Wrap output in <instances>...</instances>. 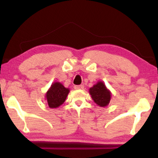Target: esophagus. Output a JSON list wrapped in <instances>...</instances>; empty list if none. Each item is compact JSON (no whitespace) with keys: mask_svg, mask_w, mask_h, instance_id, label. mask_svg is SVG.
<instances>
[{"mask_svg":"<svg viewBox=\"0 0 158 158\" xmlns=\"http://www.w3.org/2000/svg\"><path fill=\"white\" fill-rule=\"evenodd\" d=\"M74 88H75V89H77V90H79V89H83V88H84V86H83L82 85H75V86H74Z\"/></svg>","mask_w":158,"mask_h":158,"instance_id":"34e87169","label":"esophagus"}]
</instances>
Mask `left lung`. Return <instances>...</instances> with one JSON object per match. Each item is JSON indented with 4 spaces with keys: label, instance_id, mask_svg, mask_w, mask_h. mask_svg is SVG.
<instances>
[{
    "label": "left lung",
    "instance_id": "1",
    "mask_svg": "<svg viewBox=\"0 0 158 158\" xmlns=\"http://www.w3.org/2000/svg\"><path fill=\"white\" fill-rule=\"evenodd\" d=\"M92 99L98 106L105 107L108 106L110 99V93L102 81L94 85L89 90Z\"/></svg>",
    "mask_w": 158,
    "mask_h": 158
}]
</instances>
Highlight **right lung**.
<instances>
[{"mask_svg":"<svg viewBox=\"0 0 158 158\" xmlns=\"http://www.w3.org/2000/svg\"><path fill=\"white\" fill-rule=\"evenodd\" d=\"M69 91V89L64 88L60 82L53 83L46 94L49 107L55 108L60 106L66 99Z\"/></svg>","mask_w":158,"mask_h":158,"instance_id":"add662e5","label":"right lung"}]
</instances>
